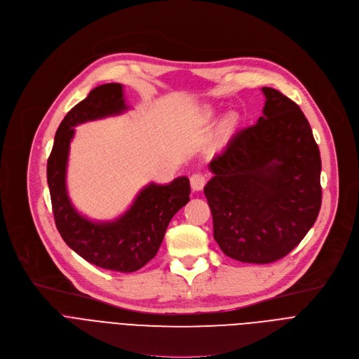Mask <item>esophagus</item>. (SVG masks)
Here are the masks:
<instances>
[{
  "instance_id": "obj_1",
  "label": "esophagus",
  "mask_w": 359,
  "mask_h": 359,
  "mask_svg": "<svg viewBox=\"0 0 359 359\" xmlns=\"http://www.w3.org/2000/svg\"><path fill=\"white\" fill-rule=\"evenodd\" d=\"M189 182H191V188L194 191H201L205 185V175L203 172H196L192 174L191 178H189Z\"/></svg>"
}]
</instances>
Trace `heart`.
<instances>
[{"label": "heart", "instance_id": "obj_1", "mask_svg": "<svg viewBox=\"0 0 359 359\" xmlns=\"http://www.w3.org/2000/svg\"><path fill=\"white\" fill-rule=\"evenodd\" d=\"M207 116H211V112H208V114H207ZM227 125H230V119L227 121Z\"/></svg>", "mask_w": 359, "mask_h": 359}]
</instances>
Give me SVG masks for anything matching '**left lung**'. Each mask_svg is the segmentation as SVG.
Returning a JSON list of instances; mask_svg holds the SVG:
<instances>
[{
    "instance_id": "8db88e82",
    "label": "left lung",
    "mask_w": 359,
    "mask_h": 359,
    "mask_svg": "<svg viewBox=\"0 0 359 359\" xmlns=\"http://www.w3.org/2000/svg\"><path fill=\"white\" fill-rule=\"evenodd\" d=\"M263 116L210 162L204 187L214 240L229 257L266 264L290 253L315 224L320 154L300 107L271 88Z\"/></svg>"
}]
</instances>
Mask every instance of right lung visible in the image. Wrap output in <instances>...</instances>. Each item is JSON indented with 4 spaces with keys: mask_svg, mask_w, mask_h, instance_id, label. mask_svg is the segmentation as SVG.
<instances>
[{
    "mask_svg": "<svg viewBox=\"0 0 359 359\" xmlns=\"http://www.w3.org/2000/svg\"><path fill=\"white\" fill-rule=\"evenodd\" d=\"M128 110L123 86L106 83L95 88L62 121L47 161V182L56 227L80 257L89 263L121 273L144 267L155 257L165 231L175 212L189 201V181L178 177L167 185L149 184L130 208L114 222L96 223L73 207L66 187V171L74 126L115 116Z\"/></svg>",
    "mask_w": 359,
    "mask_h": 359,
    "instance_id": "obj_1",
    "label": "right lung"
}]
</instances>
